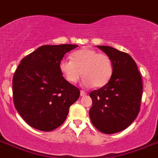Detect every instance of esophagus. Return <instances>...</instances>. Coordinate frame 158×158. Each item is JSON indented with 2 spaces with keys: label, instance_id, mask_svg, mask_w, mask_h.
Wrapping results in <instances>:
<instances>
[{
  "label": "esophagus",
  "instance_id": "obj_1",
  "mask_svg": "<svg viewBox=\"0 0 158 158\" xmlns=\"http://www.w3.org/2000/svg\"><path fill=\"white\" fill-rule=\"evenodd\" d=\"M80 94H81V97H84V96H85L86 94H87V93H86L85 91H84V90H81Z\"/></svg>",
  "mask_w": 158,
  "mask_h": 158
}]
</instances>
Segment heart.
<instances>
[{
  "label": "heart",
  "instance_id": "b5f03b06",
  "mask_svg": "<svg viewBox=\"0 0 158 158\" xmlns=\"http://www.w3.org/2000/svg\"><path fill=\"white\" fill-rule=\"evenodd\" d=\"M71 60L62 59L59 69L63 76L70 83H76L81 75L83 85L100 88L106 85L113 73L110 57L104 52H98L93 48H83L71 54Z\"/></svg>",
  "mask_w": 158,
  "mask_h": 158
}]
</instances>
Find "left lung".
Listing matches in <instances>:
<instances>
[{"instance_id": "1", "label": "left lung", "mask_w": 158, "mask_h": 158, "mask_svg": "<svg viewBox=\"0 0 158 158\" xmlns=\"http://www.w3.org/2000/svg\"><path fill=\"white\" fill-rule=\"evenodd\" d=\"M110 56L113 73L110 81L89 94L93 106L89 118L102 133L112 134L129 126L140 111L142 79L137 66L128 53L106 45H98Z\"/></svg>"}]
</instances>
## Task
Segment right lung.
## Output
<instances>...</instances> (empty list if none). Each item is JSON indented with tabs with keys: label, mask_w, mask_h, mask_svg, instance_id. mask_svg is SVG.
<instances>
[{
	"label": "right lung",
	"mask_w": 158,
	"mask_h": 158,
	"mask_svg": "<svg viewBox=\"0 0 158 158\" xmlns=\"http://www.w3.org/2000/svg\"><path fill=\"white\" fill-rule=\"evenodd\" d=\"M77 44L42 45L21 60L13 78L16 110L31 127L52 131L64 123L80 90L62 76L59 63Z\"/></svg>",
	"instance_id": "obj_1"
}]
</instances>
